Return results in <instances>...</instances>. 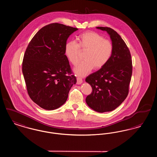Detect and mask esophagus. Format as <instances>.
<instances>
[{
	"label": "esophagus",
	"instance_id": "1",
	"mask_svg": "<svg viewBox=\"0 0 157 157\" xmlns=\"http://www.w3.org/2000/svg\"><path fill=\"white\" fill-rule=\"evenodd\" d=\"M76 80H77L76 83H77V84H78V85L81 84L82 82H83L82 78H80V77H78V78H76Z\"/></svg>",
	"mask_w": 157,
	"mask_h": 157
}]
</instances>
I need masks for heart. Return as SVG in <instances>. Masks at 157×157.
<instances>
[{
    "instance_id": "obj_1",
    "label": "heart",
    "mask_w": 157,
    "mask_h": 157,
    "mask_svg": "<svg viewBox=\"0 0 157 157\" xmlns=\"http://www.w3.org/2000/svg\"><path fill=\"white\" fill-rule=\"evenodd\" d=\"M77 40L78 44L74 40H69L64 46L65 55L73 65H76L79 60L80 49L86 51L83 55L85 60L74 69L76 74L85 76L93 68L99 70L104 67L111 59L114 51L112 41L105 39L97 32L88 31L82 33L77 37Z\"/></svg>"
}]
</instances>
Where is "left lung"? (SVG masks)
I'll return each instance as SVG.
<instances>
[{
  "mask_svg": "<svg viewBox=\"0 0 157 157\" xmlns=\"http://www.w3.org/2000/svg\"><path fill=\"white\" fill-rule=\"evenodd\" d=\"M106 31L114 46L112 58L104 67L86 77L92 92L86 98L90 108L98 112L112 111L127 97L132 73L130 51L124 40L113 29L97 27Z\"/></svg>",
  "mask_w": 157,
  "mask_h": 157,
  "instance_id": "obj_1",
  "label": "left lung"
}]
</instances>
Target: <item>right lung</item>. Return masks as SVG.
I'll list each match as a JSON object with an SVG mask.
<instances>
[{
    "label": "right lung",
    "mask_w": 157,
    "mask_h": 157,
    "mask_svg": "<svg viewBox=\"0 0 157 157\" xmlns=\"http://www.w3.org/2000/svg\"><path fill=\"white\" fill-rule=\"evenodd\" d=\"M78 29L58 23L49 24L37 32L26 49L22 72L27 91L43 109L53 110L64 104L76 82L64 46Z\"/></svg>",
    "instance_id": "obj_1"
}]
</instances>
